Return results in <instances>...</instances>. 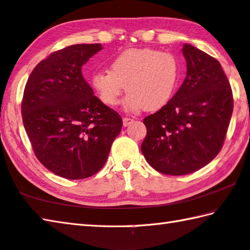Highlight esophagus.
Returning a JSON list of instances; mask_svg holds the SVG:
<instances>
[{
	"label": "esophagus",
	"mask_w": 250,
	"mask_h": 250,
	"mask_svg": "<svg viewBox=\"0 0 250 250\" xmlns=\"http://www.w3.org/2000/svg\"><path fill=\"white\" fill-rule=\"evenodd\" d=\"M132 121H133V119H131V118H126V117H125L124 119H122V122H124V126H128Z\"/></svg>",
	"instance_id": "34e87169"
}]
</instances>
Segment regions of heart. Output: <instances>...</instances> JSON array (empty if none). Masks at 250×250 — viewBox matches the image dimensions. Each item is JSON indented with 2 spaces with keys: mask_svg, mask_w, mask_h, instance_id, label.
Listing matches in <instances>:
<instances>
[{
  "mask_svg": "<svg viewBox=\"0 0 250 250\" xmlns=\"http://www.w3.org/2000/svg\"><path fill=\"white\" fill-rule=\"evenodd\" d=\"M180 78V65L174 55L152 48H133L113 58L109 71H98L91 83L100 100L109 107L128 94L129 110L155 111L171 100Z\"/></svg>",
  "mask_w": 250,
  "mask_h": 250,
  "instance_id": "obj_1",
  "label": "heart"
}]
</instances>
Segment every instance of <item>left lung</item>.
<instances>
[{
  "label": "left lung",
  "instance_id": "obj_1",
  "mask_svg": "<svg viewBox=\"0 0 250 250\" xmlns=\"http://www.w3.org/2000/svg\"><path fill=\"white\" fill-rule=\"evenodd\" d=\"M182 53L188 67L183 83L163 108L143 119L142 153L154 170L167 175L195 172L219 153L234 108L217 59L188 44Z\"/></svg>",
  "mask_w": 250,
  "mask_h": 250
}]
</instances>
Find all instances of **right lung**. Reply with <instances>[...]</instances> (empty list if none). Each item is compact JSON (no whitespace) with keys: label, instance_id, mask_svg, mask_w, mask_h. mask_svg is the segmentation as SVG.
<instances>
[{"label":"right lung","instance_id":"add662e5","mask_svg":"<svg viewBox=\"0 0 250 250\" xmlns=\"http://www.w3.org/2000/svg\"><path fill=\"white\" fill-rule=\"evenodd\" d=\"M101 48L77 44L56 50L33 69L24 89L22 118L34 153L68 180L99 172L122 128L119 113L94 96L82 74Z\"/></svg>","mask_w":250,"mask_h":250}]
</instances>
